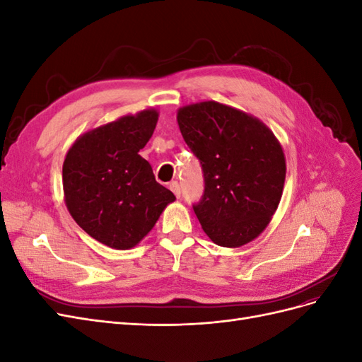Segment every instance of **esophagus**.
Segmentation results:
<instances>
[{"label": "esophagus", "instance_id": "1", "mask_svg": "<svg viewBox=\"0 0 362 362\" xmlns=\"http://www.w3.org/2000/svg\"><path fill=\"white\" fill-rule=\"evenodd\" d=\"M169 189L173 192V194L177 196V198H181V189H180L178 181H172V182L169 184Z\"/></svg>", "mask_w": 362, "mask_h": 362}]
</instances>
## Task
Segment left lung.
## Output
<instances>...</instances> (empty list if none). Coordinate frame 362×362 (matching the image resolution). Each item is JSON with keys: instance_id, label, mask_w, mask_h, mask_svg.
I'll return each instance as SVG.
<instances>
[{"instance_id": "obj_1", "label": "left lung", "mask_w": 362, "mask_h": 362, "mask_svg": "<svg viewBox=\"0 0 362 362\" xmlns=\"http://www.w3.org/2000/svg\"><path fill=\"white\" fill-rule=\"evenodd\" d=\"M177 119L204 172L193 210L205 234L223 247L252 242L282 196L287 168L278 139L259 119L216 101L185 105Z\"/></svg>"}]
</instances>
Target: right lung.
Listing matches in <instances>:
<instances>
[{
    "instance_id": "add662e5",
    "label": "right lung",
    "mask_w": 362,
    "mask_h": 362,
    "mask_svg": "<svg viewBox=\"0 0 362 362\" xmlns=\"http://www.w3.org/2000/svg\"><path fill=\"white\" fill-rule=\"evenodd\" d=\"M157 120L154 108L119 117L80 136L64 158L68 210L87 234L108 247H134L175 201L139 156Z\"/></svg>"
}]
</instances>
